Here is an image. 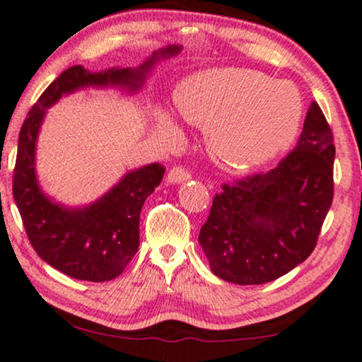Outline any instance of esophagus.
I'll return each mask as SVG.
<instances>
[{"mask_svg":"<svg viewBox=\"0 0 362 362\" xmlns=\"http://www.w3.org/2000/svg\"><path fill=\"white\" fill-rule=\"evenodd\" d=\"M190 179H192V175L187 169H183V167H174V169H170L169 174H167L165 182L170 183V185H174V183H182V182H187Z\"/></svg>","mask_w":362,"mask_h":362,"instance_id":"1","label":"esophagus"}]
</instances>
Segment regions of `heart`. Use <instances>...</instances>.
I'll return each instance as SVG.
<instances>
[{"instance_id":"obj_1","label":"heart","mask_w":362,"mask_h":362,"mask_svg":"<svg viewBox=\"0 0 362 362\" xmlns=\"http://www.w3.org/2000/svg\"><path fill=\"white\" fill-rule=\"evenodd\" d=\"M175 106L187 123L205 128L218 164L247 172L269 164L293 144L303 116L297 86L251 69L216 67L183 78ZM156 131L179 146L182 131L167 110L156 111Z\"/></svg>"}]
</instances>
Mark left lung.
<instances>
[{
	"instance_id": "8db88e82",
	"label": "left lung",
	"mask_w": 362,
	"mask_h": 362,
	"mask_svg": "<svg viewBox=\"0 0 362 362\" xmlns=\"http://www.w3.org/2000/svg\"><path fill=\"white\" fill-rule=\"evenodd\" d=\"M333 160V132L313 101L297 147L276 169L223 185L213 200L198 236L211 272L259 285L302 264L332 206Z\"/></svg>"
}]
</instances>
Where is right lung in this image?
I'll return each instance as SVG.
<instances>
[{"label":"right lung","mask_w":362,"mask_h":362,"mask_svg":"<svg viewBox=\"0 0 362 362\" xmlns=\"http://www.w3.org/2000/svg\"><path fill=\"white\" fill-rule=\"evenodd\" d=\"M182 45L154 50L139 67L90 72L74 65L40 95L19 132L13 197L34 251L65 276L88 282L118 277L139 247V215L146 198L159 187L165 169L149 164L129 170L98 200L83 206L55 202L39 185L35 147L47 108L83 88H119L134 95L157 62L170 59Z\"/></svg>","instance_id":"right-lung-1"}]
</instances>
